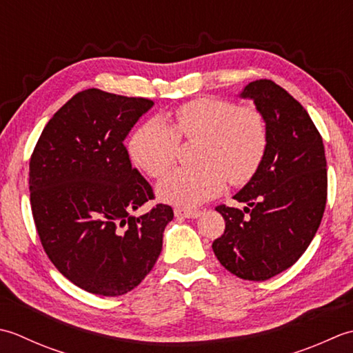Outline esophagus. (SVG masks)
<instances>
[{
	"label": "esophagus",
	"mask_w": 353,
	"mask_h": 353,
	"mask_svg": "<svg viewBox=\"0 0 353 353\" xmlns=\"http://www.w3.org/2000/svg\"><path fill=\"white\" fill-rule=\"evenodd\" d=\"M175 216L176 218L195 219V218L201 216V210H183V208H175Z\"/></svg>",
	"instance_id": "34e87169"
}]
</instances>
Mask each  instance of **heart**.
Wrapping results in <instances>:
<instances>
[{
	"label": "heart",
	"instance_id": "b5f03b06",
	"mask_svg": "<svg viewBox=\"0 0 353 353\" xmlns=\"http://www.w3.org/2000/svg\"><path fill=\"white\" fill-rule=\"evenodd\" d=\"M199 140L196 166L178 169L158 185V196L179 207H196L216 196L225 181L241 185L256 175L268 149V123L256 106L199 97L178 106L169 128L143 123L129 140V155L149 176L160 179L174 166L179 141Z\"/></svg>",
	"mask_w": 353,
	"mask_h": 353
}]
</instances>
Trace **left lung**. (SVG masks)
<instances>
[{"label":"left lung","instance_id":"obj_1","mask_svg":"<svg viewBox=\"0 0 353 353\" xmlns=\"http://www.w3.org/2000/svg\"><path fill=\"white\" fill-rule=\"evenodd\" d=\"M268 123L261 168L233 196L243 210L221 204L225 232L213 242L222 267L243 280H268L296 263L325 213L327 169L323 139L306 110L268 79L245 86Z\"/></svg>","mask_w":353,"mask_h":353}]
</instances>
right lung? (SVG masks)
<instances>
[{
    "mask_svg": "<svg viewBox=\"0 0 353 353\" xmlns=\"http://www.w3.org/2000/svg\"><path fill=\"white\" fill-rule=\"evenodd\" d=\"M152 105L97 88L77 92L50 119L30 157V204L42 247L62 276L97 296L139 286L174 219L168 204L131 214L155 195L123 141Z\"/></svg>",
    "mask_w": 353,
    "mask_h": 353,
    "instance_id": "obj_1",
    "label": "right lung"
}]
</instances>
